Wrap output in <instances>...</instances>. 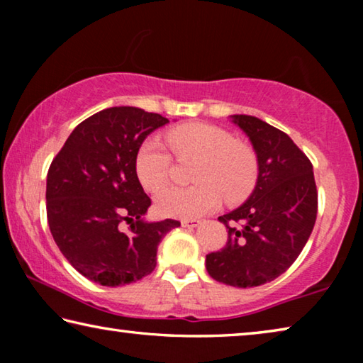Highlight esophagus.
Instances as JSON below:
<instances>
[{
    "label": "esophagus",
    "mask_w": 363,
    "mask_h": 363,
    "mask_svg": "<svg viewBox=\"0 0 363 363\" xmlns=\"http://www.w3.org/2000/svg\"><path fill=\"white\" fill-rule=\"evenodd\" d=\"M181 224H182V227H189V229H194V227H199L201 224V220H199V219H182Z\"/></svg>",
    "instance_id": "1"
}]
</instances>
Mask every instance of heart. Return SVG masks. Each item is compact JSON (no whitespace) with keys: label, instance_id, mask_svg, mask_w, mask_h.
Listing matches in <instances>:
<instances>
[{"label":"heart","instance_id":"b5f03b06","mask_svg":"<svg viewBox=\"0 0 363 363\" xmlns=\"http://www.w3.org/2000/svg\"><path fill=\"white\" fill-rule=\"evenodd\" d=\"M177 157L196 158L190 187H168L157 195V210L169 218L195 219L227 201H240L255 189L259 163L248 144L238 143L224 128L189 123L168 133ZM138 179L145 190L157 192L168 181L171 155L157 138L140 144L136 153Z\"/></svg>","mask_w":363,"mask_h":363}]
</instances>
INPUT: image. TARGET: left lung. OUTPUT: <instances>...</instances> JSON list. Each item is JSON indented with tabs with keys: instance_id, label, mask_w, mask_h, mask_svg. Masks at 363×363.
Here are the masks:
<instances>
[{
	"instance_id": "obj_1",
	"label": "left lung",
	"mask_w": 363,
	"mask_h": 363,
	"mask_svg": "<svg viewBox=\"0 0 363 363\" xmlns=\"http://www.w3.org/2000/svg\"><path fill=\"white\" fill-rule=\"evenodd\" d=\"M259 163L256 187L237 210L218 219L229 229L225 247L206 255L220 284L251 288L277 279L296 261L317 218L311 160L288 134L251 115H232Z\"/></svg>"
}]
</instances>
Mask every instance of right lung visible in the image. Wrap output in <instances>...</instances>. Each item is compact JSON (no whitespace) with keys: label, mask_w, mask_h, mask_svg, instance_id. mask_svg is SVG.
<instances>
[{"label":"right lung","mask_w":363,"mask_h":363,"mask_svg":"<svg viewBox=\"0 0 363 363\" xmlns=\"http://www.w3.org/2000/svg\"><path fill=\"white\" fill-rule=\"evenodd\" d=\"M168 118L138 107H110L79 123L52 160L46 181L48 223L65 259L104 286L138 281L157 266L174 219L147 223L150 199L138 179L136 153ZM130 224L123 231L121 224Z\"/></svg>","instance_id":"right-lung-1"}]
</instances>
